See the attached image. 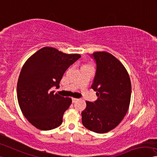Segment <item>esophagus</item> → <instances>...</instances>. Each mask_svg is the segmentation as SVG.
I'll return each instance as SVG.
<instances>
[{
  "label": "esophagus",
  "mask_w": 157,
  "mask_h": 157,
  "mask_svg": "<svg viewBox=\"0 0 157 157\" xmlns=\"http://www.w3.org/2000/svg\"><path fill=\"white\" fill-rule=\"evenodd\" d=\"M78 98H72V101H73V103H75V102L78 101Z\"/></svg>",
  "instance_id": "obj_1"
}]
</instances>
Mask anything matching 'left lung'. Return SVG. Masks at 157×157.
<instances>
[{
  "instance_id": "obj_1",
  "label": "left lung",
  "mask_w": 157,
  "mask_h": 157,
  "mask_svg": "<svg viewBox=\"0 0 157 157\" xmlns=\"http://www.w3.org/2000/svg\"><path fill=\"white\" fill-rule=\"evenodd\" d=\"M96 64L91 88L98 99L86 101L82 113L84 127L98 133H105L116 127L126 115L130 103L131 84L122 63L106 52L90 55Z\"/></svg>"
}]
</instances>
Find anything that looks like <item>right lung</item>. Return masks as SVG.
<instances>
[{"mask_svg":"<svg viewBox=\"0 0 157 157\" xmlns=\"http://www.w3.org/2000/svg\"><path fill=\"white\" fill-rule=\"evenodd\" d=\"M81 56L67 54L53 47H43L22 67L17 82V99L22 113L40 130H52L63 122V115L72 99L51 91L68 67Z\"/></svg>","mask_w":157,"mask_h":157,"instance_id":"1","label":"right lung"}]
</instances>
